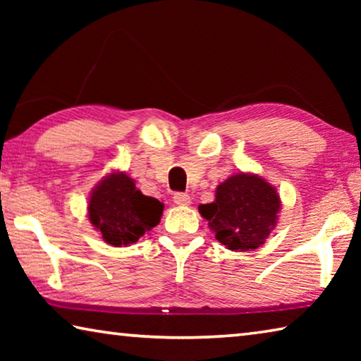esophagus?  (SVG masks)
Returning <instances> with one entry per match:
<instances>
[{"instance_id":"1","label":"esophagus","mask_w":361,"mask_h":361,"mask_svg":"<svg viewBox=\"0 0 361 361\" xmlns=\"http://www.w3.org/2000/svg\"><path fill=\"white\" fill-rule=\"evenodd\" d=\"M173 202H175L176 205H180V207H188L189 204H191V197H189L188 194L176 192V194L173 195Z\"/></svg>"}]
</instances>
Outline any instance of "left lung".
<instances>
[{
	"label": "left lung",
	"mask_w": 361,
	"mask_h": 361,
	"mask_svg": "<svg viewBox=\"0 0 361 361\" xmlns=\"http://www.w3.org/2000/svg\"><path fill=\"white\" fill-rule=\"evenodd\" d=\"M280 197L276 188L252 173H235L216 188L215 202L199 212L219 243L232 252L261 247L277 224Z\"/></svg>",
	"instance_id": "8db88e82"
}]
</instances>
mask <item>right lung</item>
Here are the masks:
<instances>
[{
    "label": "right lung",
    "instance_id": "obj_1",
    "mask_svg": "<svg viewBox=\"0 0 361 361\" xmlns=\"http://www.w3.org/2000/svg\"><path fill=\"white\" fill-rule=\"evenodd\" d=\"M87 209L90 223L102 232L103 240L127 247L159 224L164 204L142 194L124 172H113L97 185Z\"/></svg>",
    "mask_w": 361,
    "mask_h": 361
}]
</instances>
